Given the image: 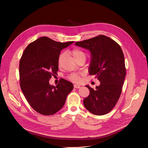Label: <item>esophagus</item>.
<instances>
[{
    "mask_svg": "<svg viewBox=\"0 0 148 148\" xmlns=\"http://www.w3.org/2000/svg\"><path fill=\"white\" fill-rule=\"evenodd\" d=\"M74 87L75 88H79L81 87V86L79 85H78V84H74Z\"/></svg>",
    "mask_w": 148,
    "mask_h": 148,
    "instance_id": "1",
    "label": "esophagus"
}]
</instances>
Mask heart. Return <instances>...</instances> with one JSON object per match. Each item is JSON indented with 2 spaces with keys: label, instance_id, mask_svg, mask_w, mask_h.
Returning a JSON list of instances; mask_svg holds the SVG:
<instances>
[{
  "label": "heart",
  "instance_id": "obj_1",
  "mask_svg": "<svg viewBox=\"0 0 148 148\" xmlns=\"http://www.w3.org/2000/svg\"><path fill=\"white\" fill-rule=\"evenodd\" d=\"M71 54L75 59H77V58H78L81 56H86L85 53L78 49H73L71 51ZM63 57H64V54H61L58 57V64L59 66H60V64H61V61H62ZM80 77H81L80 74H73L69 76V79L73 82H79L81 79Z\"/></svg>",
  "mask_w": 148,
  "mask_h": 148
}]
</instances>
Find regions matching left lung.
Listing matches in <instances>:
<instances>
[{
	"label": "left lung",
	"instance_id": "1",
	"mask_svg": "<svg viewBox=\"0 0 148 148\" xmlns=\"http://www.w3.org/2000/svg\"><path fill=\"white\" fill-rule=\"evenodd\" d=\"M75 46L91 53L89 73L100 82L95 89L86 86L90 95L84 99V105L91 113L103 115L110 112L117 103L126 75L125 58L120 46L104 35L76 42Z\"/></svg>",
	"mask_w": 148,
	"mask_h": 148
}]
</instances>
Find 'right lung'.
<instances>
[{
    "label": "right lung",
    "mask_w": 148,
    "mask_h": 148,
    "mask_svg": "<svg viewBox=\"0 0 148 148\" xmlns=\"http://www.w3.org/2000/svg\"><path fill=\"white\" fill-rule=\"evenodd\" d=\"M74 41L61 43L41 37L29 44L19 64L20 85L30 106L44 115H53L61 110L73 84L62 79L56 86L49 80L58 70V58L61 51Z\"/></svg>",
    "instance_id": "obj_1"
}]
</instances>
